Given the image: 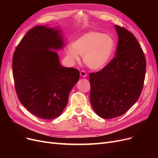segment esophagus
<instances>
[{
	"instance_id": "esophagus-1",
	"label": "esophagus",
	"mask_w": 158,
	"mask_h": 158,
	"mask_svg": "<svg viewBox=\"0 0 158 158\" xmlns=\"http://www.w3.org/2000/svg\"><path fill=\"white\" fill-rule=\"evenodd\" d=\"M80 76H82V77H85V76H87L86 72H85L84 70H81V71H80Z\"/></svg>"
}]
</instances>
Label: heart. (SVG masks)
<instances>
[{"instance_id":"1","label":"heart","mask_w":158,"mask_h":158,"mask_svg":"<svg viewBox=\"0 0 158 158\" xmlns=\"http://www.w3.org/2000/svg\"><path fill=\"white\" fill-rule=\"evenodd\" d=\"M115 47L113 38L97 31L84 33L66 48L70 59L78 61L79 55L83 56L84 63L94 70L103 68L111 59Z\"/></svg>"}]
</instances>
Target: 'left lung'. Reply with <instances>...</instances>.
Returning <instances> with one entry per match:
<instances>
[{
    "mask_svg": "<svg viewBox=\"0 0 158 158\" xmlns=\"http://www.w3.org/2000/svg\"><path fill=\"white\" fill-rule=\"evenodd\" d=\"M118 41L114 58L103 69L89 74L90 102L98 115L112 118L125 114L139 98L146 61L131 32L114 26Z\"/></svg>",
    "mask_w": 158,
    "mask_h": 158,
    "instance_id": "left-lung-1",
    "label": "left lung"
}]
</instances>
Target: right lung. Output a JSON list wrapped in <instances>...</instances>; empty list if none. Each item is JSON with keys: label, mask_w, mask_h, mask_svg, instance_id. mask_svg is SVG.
<instances>
[{"label": "right lung", "mask_w": 158, "mask_h": 158, "mask_svg": "<svg viewBox=\"0 0 158 158\" xmlns=\"http://www.w3.org/2000/svg\"><path fill=\"white\" fill-rule=\"evenodd\" d=\"M63 46L59 30L37 26L26 33L14 52L12 73L18 99L41 118L60 115L80 78L79 70L62 66L52 51Z\"/></svg>", "instance_id": "add662e5"}]
</instances>
